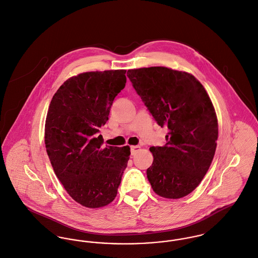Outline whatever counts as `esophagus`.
<instances>
[{"label": "esophagus", "instance_id": "obj_1", "mask_svg": "<svg viewBox=\"0 0 258 258\" xmlns=\"http://www.w3.org/2000/svg\"><path fill=\"white\" fill-rule=\"evenodd\" d=\"M140 150V147L138 146H131V154L134 156L138 151Z\"/></svg>", "mask_w": 258, "mask_h": 258}]
</instances>
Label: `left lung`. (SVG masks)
<instances>
[{"label":"left lung","instance_id":"1","mask_svg":"<svg viewBox=\"0 0 258 258\" xmlns=\"http://www.w3.org/2000/svg\"><path fill=\"white\" fill-rule=\"evenodd\" d=\"M127 77L161 127H167L164 147H151L154 162L147 169L153 190L178 199L202 181L218 140V120L204 87L186 72L165 67L128 70Z\"/></svg>","mask_w":258,"mask_h":258}]
</instances>
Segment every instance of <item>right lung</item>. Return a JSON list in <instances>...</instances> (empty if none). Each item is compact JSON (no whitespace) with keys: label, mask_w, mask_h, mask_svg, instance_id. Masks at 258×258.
<instances>
[{"label":"right lung","mask_w":258,"mask_h":258,"mask_svg":"<svg viewBox=\"0 0 258 258\" xmlns=\"http://www.w3.org/2000/svg\"><path fill=\"white\" fill-rule=\"evenodd\" d=\"M125 74L111 70L72 77L53 95L47 112L50 163L71 197L88 208L114 200L129 160L128 146L102 148L98 135L114 98L125 88Z\"/></svg>","instance_id":"obj_1"}]
</instances>
